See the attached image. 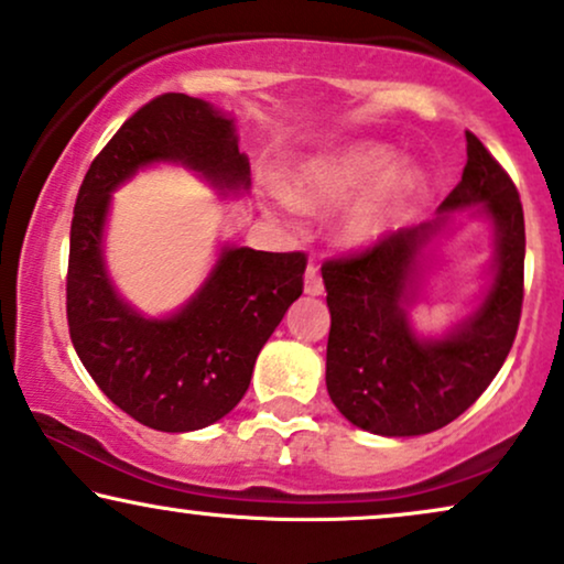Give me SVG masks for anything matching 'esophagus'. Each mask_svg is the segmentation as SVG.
Instances as JSON below:
<instances>
[{"label":"esophagus","instance_id":"esophagus-1","mask_svg":"<svg viewBox=\"0 0 564 564\" xmlns=\"http://www.w3.org/2000/svg\"><path fill=\"white\" fill-rule=\"evenodd\" d=\"M304 294H310V296L323 294V278H321V270H317L315 264H310L307 273H304Z\"/></svg>","mask_w":564,"mask_h":564}]
</instances>
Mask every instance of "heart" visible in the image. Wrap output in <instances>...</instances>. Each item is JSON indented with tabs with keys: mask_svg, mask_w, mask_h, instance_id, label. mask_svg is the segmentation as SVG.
Wrapping results in <instances>:
<instances>
[{
	"mask_svg": "<svg viewBox=\"0 0 564 564\" xmlns=\"http://www.w3.org/2000/svg\"><path fill=\"white\" fill-rule=\"evenodd\" d=\"M391 162L393 152L381 144H355L321 154L304 162L294 173L291 196L304 209L338 207L389 171ZM420 186H423V178L415 167H393L376 187H367L369 192L347 209L338 228L341 239L349 247H368L381 239L402 215V209L420 194Z\"/></svg>",
	"mask_w": 564,
	"mask_h": 564,
	"instance_id": "1",
	"label": "heart"
}]
</instances>
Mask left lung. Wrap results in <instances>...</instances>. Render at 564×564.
<instances>
[{"instance_id":"1","label":"left lung","mask_w":564,"mask_h":564,"mask_svg":"<svg viewBox=\"0 0 564 564\" xmlns=\"http://www.w3.org/2000/svg\"><path fill=\"white\" fill-rule=\"evenodd\" d=\"M463 181L438 217L399 228L362 252L323 262L330 310L325 386L357 429L423 436L457 420L510 355L522 310L525 220L510 175L470 131ZM480 204L498 230L495 281L474 315L444 339H417L405 321L419 257L448 213Z\"/></svg>"}]
</instances>
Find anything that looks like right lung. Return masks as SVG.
<instances>
[{
  "label": "right lung",
  "instance_id": "obj_1",
  "mask_svg": "<svg viewBox=\"0 0 564 564\" xmlns=\"http://www.w3.org/2000/svg\"><path fill=\"white\" fill-rule=\"evenodd\" d=\"M181 162L220 192L249 188L234 120L209 101L162 94L133 112L88 167L73 209L67 325L88 376L141 425L207 429L252 381L257 355L302 296L304 252L223 247L202 289L171 317H144L120 300L101 257L110 194L139 167Z\"/></svg>",
  "mask_w": 564,
  "mask_h": 564
}]
</instances>
